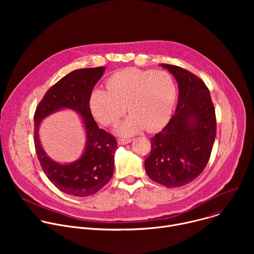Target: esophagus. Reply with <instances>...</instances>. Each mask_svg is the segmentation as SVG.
I'll return each instance as SVG.
<instances>
[{"label":"esophagus","mask_w":254,"mask_h":254,"mask_svg":"<svg viewBox=\"0 0 254 254\" xmlns=\"http://www.w3.org/2000/svg\"><path fill=\"white\" fill-rule=\"evenodd\" d=\"M132 139L131 138H126V137H120L119 139H118V142H119V144H127V143H128V142H130Z\"/></svg>","instance_id":"obj_1"}]
</instances>
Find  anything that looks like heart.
Returning <instances> with one entry per match:
<instances>
[{
  "instance_id": "obj_1",
  "label": "heart",
  "mask_w": 254,
  "mask_h": 254,
  "mask_svg": "<svg viewBox=\"0 0 254 254\" xmlns=\"http://www.w3.org/2000/svg\"><path fill=\"white\" fill-rule=\"evenodd\" d=\"M105 85L107 90L96 88L90 93V112L101 125L112 127L127 108L130 114L119 126L120 134H133L144 127L156 130L171 118L177 87L167 71L126 68L108 77Z\"/></svg>"
}]
</instances>
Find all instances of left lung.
<instances>
[{
  "instance_id": "8db88e82",
  "label": "left lung",
  "mask_w": 254,
  "mask_h": 254,
  "mask_svg": "<svg viewBox=\"0 0 254 254\" xmlns=\"http://www.w3.org/2000/svg\"><path fill=\"white\" fill-rule=\"evenodd\" d=\"M178 81L179 100L168 125L151 138L148 176L168 188L187 185L209 162L216 136L215 108L206 84L192 72L161 64Z\"/></svg>"
}]
</instances>
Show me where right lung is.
Listing matches in <instances>:
<instances>
[{
	"label": "right lung",
	"mask_w": 254,
	"mask_h": 254,
	"mask_svg": "<svg viewBox=\"0 0 254 254\" xmlns=\"http://www.w3.org/2000/svg\"><path fill=\"white\" fill-rule=\"evenodd\" d=\"M104 67L82 68L70 72L51 86L34 115V143L36 155L50 182L60 191L77 197H87L98 192L113 177L116 137L98 127L90 108L89 96L101 78ZM71 108L82 117L88 143L85 154L74 163L61 165L49 159L41 148L38 127L41 121L60 108Z\"/></svg>",
	"instance_id": "obj_1"
}]
</instances>
